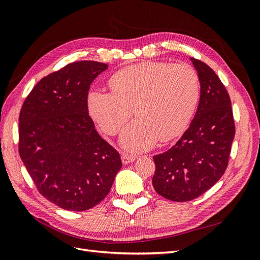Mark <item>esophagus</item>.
<instances>
[{
    "mask_svg": "<svg viewBox=\"0 0 260 260\" xmlns=\"http://www.w3.org/2000/svg\"><path fill=\"white\" fill-rule=\"evenodd\" d=\"M137 159V156L135 155H130V154H122L121 155V161L123 165H128L132 161H135Z\"/></svg>",
    "mask_w": 260,
    "mask_h": 260,
    "instance_id": "esophagus-1",
    "label": "esophagus"
}]
</instances>
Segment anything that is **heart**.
Segmentation results:
<instances>
[{
	"instance_id": "b5f03b06",
	"label": "heart",
	"mask_w": 260,
	"mask_h": 260,
	"mask_svg": "<svg viewBox=\"0 0 260 260\" xmlns=\"http://www.w3.org/2000/svg\"><path fill=\"white\" fill-rule=\"evenodd\" d=\"M113 91L93 90L88 111L100 129L116 135L133 114L138 117L124 127L120 144L142 152L182 133L198 106L200 81L187 64L145 61L124 67L111 79Z\"/></svg>"
}]
</instances>
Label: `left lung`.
<instances>
[{"instance_id": "obj_1", "label": "left lung", "mask_w": 260, "mask_h": 260, "mask_svg": "<svg viewBox=\"0 0 260 260\" xmlns=\"http://www.w3.org/2000/svg\"><path fill=\"white\" fill-rule=\"evenodd\" d=\"M190 59L201 84L198 111L178 142L153 157L155 191L174 202L199 198L223 176L235 135L231 101L224 85L205 62Z\"/></svg>"}]
</instances>
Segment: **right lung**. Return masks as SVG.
Masks as SVG:
<instances>
[{
    "label": "right lung",
    "instance_id": "add662e5",
    "mask_svg": "<svg viewBox=\"0 0 260 260\" xmlns=\"http://www.w3.org/2000/svg\"><path fill=\"white\" fill-rule=\"evenodd\" d=\"M107 64L81 60L39 81L19 115V155L38 191L58 207L88 210L103 201L122 164L88 111L93 80Z\"/></svg>",
    "mask_w": 260,
    "mask_h": 260
}]
</instances>
